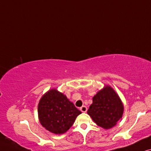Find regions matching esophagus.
Returning a JSON list of instances; mask_svg holds the SVG:
<instances>
[{"instance_id": "esophagus-1", "label": "esophagus", "mask_w": 151, "mask_h": 151, "mask_svg": "<svg viewBox=\"0 0 151 151\" xmlns=\"http://www.w3.org/2000/svg\"><path fill=\"white\" fill-rule=\"evenodd\" d=\"M80 110H81V111L83 112H87L88 108L86 106H83L82 107L80 108Z\"/></svg>"}]
</instances>
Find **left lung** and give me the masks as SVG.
I'll return each mask as SVG.
<instances>
[{"mask_svg": "<svg viewBox=\"0 0 151 151\" xmlns=\"http://www.w3.org/2000/svg\"><path fill=\"white\" fill-rule=\"evenodd\" d=\"M124 106L117 94L110 86H106L92 98L88 114L93 121L105 129L115 126L121 119Z\"/></svg>", "mask_w": 151, "mask_h": 151, "instance_id": "1", "label": "left lung"}]
</instances>
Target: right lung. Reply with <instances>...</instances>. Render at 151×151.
<instances>
[{
	"instance_id": "obj_1",
	"label": "right lung",
	"mask_w": 151,
	"mask_h": 151,
	"mask_svg": "<svg viewBox=\"0 0 151 151\" xmlns=\"http://www.w3.org/2000/svg\"><path fill=\"white\" fill-rule=\"evenodd\" d=\"M81 113L66 96L55 89L44 94L38 106L41 125L55 134L65 133Z\"/></svg>"
}]
</instances>
